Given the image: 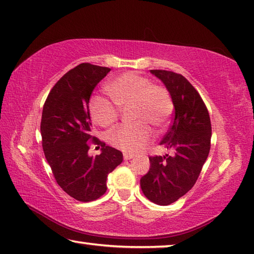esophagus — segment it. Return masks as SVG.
<instances>
[{
    "label": "esophagus",
    "mask_w": 254,
    "mask_h": 254,
    "mask_svg": "<svg viewBox=\"0 0 254 254\" xmlns=\"http://www.w3.org/2000/svg\"><path fill=\"white\" fill-rule=\"evenodd\" d=\"M133 158V155H131V154H124V159L125 160H130V159H132Z\"/></svg>",
    "instance_id": "1"
}]
</instances>
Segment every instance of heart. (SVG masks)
I'll list each match as a JSON object with an SVG mask.
<instances>
[{
	"instance_id": "1",
	"label": "heart",
	"mask_w": 254,
	"mask_h": 254,
	"mask_svg": "<svg viewBox=\"0 0 254 254\" xmlns=\"http://www.w3.org/2000/svg\"><path fill=\"white\" fill-rule=\"evenodd\" d=\"M107 92L115 103L95 97L90 102V115L102 127H109L117 121L119 108L132 105L135 125H122L109 133V140L123 151H140L151 139V128H164L174 113V100L168 89L151 84L150 79L133 71L115 77L107 85Z\"/></svg>"
}]
</instances>
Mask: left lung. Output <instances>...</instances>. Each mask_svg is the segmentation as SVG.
Returning a JSON list of instances; mask_svg holds the SVG:
<instances>
[{
	"instance_id": "1",
	"label": "left lung",
	"mask_w": 254,
	"mask_h": 254,
	"mask_svg": "<svg viewBox=\"0 0 254 254\" xmlns=\"http://www.w3.org/2000/svg\"><path fill=\"white\" fill-rule=\"evenodd\" d=\"M174 100L175 116L160 141L174 154L149 157L150 168L141 177L143 194L156 204L174 203L192 188L207 160L211 141L208 109L194 87L183 75L151 69Z\"/></svg>"
}]
</instances>
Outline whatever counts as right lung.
I'll use <instances>...</instances> for the list:
<instances>
[{
	"instance_id": "obj_1",
	"label": "right lung",
	"mask_w": 254,
	"mask_h": 254,
	"mask_svg": "<svg viewBox=\"0 0 254 254\" xmlns=\"http://www.w3.org/2000/svg\"><path fill=\"white\" fill-rule=\"evenodd\" d=\"M111 68L83 63L67 71L46 98L41 135L45 158L56 183L70 197L94 201L106 192L107 176L122 164V151L92 135L89 98ZM102 152L88 156L90 141Z\"/></svg>"
}]
</instances>
